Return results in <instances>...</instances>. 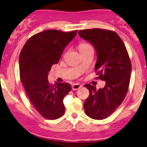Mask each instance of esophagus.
<instances>
[{"label": "esophagus", "instance_id": "obj_1", "mask_svg": "<svg viewBox=\"0 0 147 147\" xmlns=\"http://www.w3.org/2000/svg\"><path fill=\"white\" fill-rule=\"evenodd\" d=\"M81 86H82V85H80V84L74 83L72 85L71 87H72V89H73V90H77L79 89L80 88H81Z\"/></svg>", "mask_w": 147, "mask_h": 147}]
</instances>
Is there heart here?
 Segmentation results:
<instances>
[{"instance_id": "obj_1", "label": "heart", "mask_w": 147, "mask_h": 147, "mask_svg": "<svg viewBox=\"0 0 147 147\" xmlns=\"http://www.w3.org/2000/svg\"><path fill=\"white\" fill-rule=\"evenodd\" d=\"M78 47L80 53L85 51L86 50H88L90 49H93L92 45H90L89 44H87V43H82V44H80L79 45Z\"/></svg>"}]
</instances>
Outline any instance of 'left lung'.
Segmentation results:
<instances>
[{"mask_svg":"<svg viewBox=\"0 0 147 147\" xmlns=\"http://www.w3.org/2000/svg\"><path fill=\"white\" fill-rule=\"evenodd\" d=\"M83 39L92 44L97 54L95 71L105 81L103 88L86 84L89 96L84 103L87 116L93 119H106L120 106L128 92L131 64L126 46L116 32L100 28L79 31Z\"/></svg>","mask_w":147,"mask_h":147,"instance_id":"obj_1","label":"left lung"}]
</instances>
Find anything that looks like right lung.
I'll return each instance as SVG.
<instances>
[{"instance_id": "1", "label": "right lung", "mask_w": 147, "mask_h": 147, "mask_svg": "<svg viewBox=\"0 0 147 147\" xmlns=\"http://www.w3.org/2000/svg\"><path fill=\"white\" fill-rule=\"evenodd\" d=\"M77 32L47 30L38 33L27 40L19 55L21 83L33 106L47 119H57L64 113L63 99L71 91V85L59 82L51 85L47 77Z\"/></svg>"}]
</instances>
